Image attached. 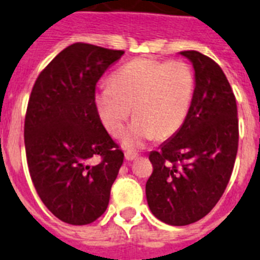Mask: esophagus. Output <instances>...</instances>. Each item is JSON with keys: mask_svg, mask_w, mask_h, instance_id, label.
Wrapping results in <instances>:
<instances>
[{"mask_svg": "<svg viewBox=\"0 0 260 260\" xmlns=\"http://www.w3.org/2000/svg\"><path fill=\"white\" fill-rule=\"evenodd\" d=\"M137 157H139L137 153H132V152L125 153V159H127V161H133V159H136Z\"/></svg>", "mask_w": 260, "mask_h": 260, "instance_id": "34e87169", "label": "esophagus"}]
</instances>
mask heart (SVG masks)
<instances>
[{"instance_id":"obj_1","label":"heart","mask_w":260,"mask_h":260,"mask_svg":"<svg viewBox=\"0 0 260 260\" xmlns=\"http://www.w3.org/2000/svg\"><path fill=\"white\" fill-rule=\"evenodd\" d=\"M193 91L195 76L186 61L135 58L112 74L111 83L96 89L94 105L114 136L120 135L133 107L136 119L123 137V145L133 150L154 137L175 135L186 121Z\"/></svg>"}]
</instances>
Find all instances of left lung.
<instances>
[{"label": "left lung", "instance_id": "left-lung-1", "mask_svg": "<svg viewBox=\"0 0 260 260\" xmlns=\"http://www.w3.org/2000/svg\"><path fill=\"white\" fill-rule=\"evenodd\" d=\"M180 55L192 62L195 91L186 121L149 154L148 205L158 220L174 226L209 213L224 193L238 150L237 102L218 64L198 51Z\"/></svg>", "mask_w": 260, "mask_h": 260}]
</instances>
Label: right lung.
Wrapping results in <instances>:
<instances>
[{"instance_id": "1", "label": "right lung", "mask_w": 260, "mask_h": 260, "mask_svg": "<svg viewBox=\"0 0 260 260\" xmlns=\"http://www.w3.org/2000/svg\"><path fill=\"white\" fill-rule=\"evenodd\" d=\"M123 55L74 43L43 69L31 91L24 119L28 171L44 205L67 224L86 225L105 213L123 165L124 153L94 105L96 82Z\"/></svg>"}]
</instances>
